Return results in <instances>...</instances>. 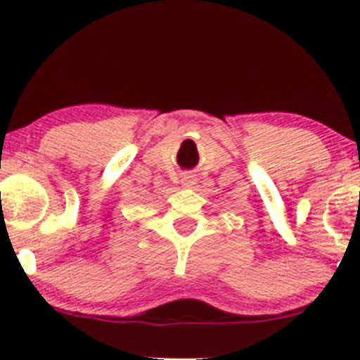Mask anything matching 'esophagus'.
Wrapping results in <instances>:
<instances>
[{"label":"esophagus","mask_w":360,"mask_h":360,"mask_svg":"<svg viewBox=\"0 0 360 360\" xmlns=\"http://www.w3.org/2000/svg\"><path fill=\"white\" fill-rule=\"evenodd\" d=\"M183 184H184V186H193V184H194V177L189 176V174L183 176Z\"/></svg>","instance_id":"1"}]
</instances>
